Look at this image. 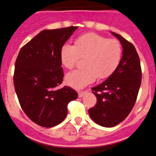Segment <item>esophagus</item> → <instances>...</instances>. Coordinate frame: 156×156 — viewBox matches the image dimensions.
I'll list each match as a JSON object with an SVG mask.
<instances>
[{"instance_id":"esophagus-1","label":"esophagus","mask_w":156,"mask_h":156,"mask_svg":"<svg viewBox=\"0 0 156 156\" xmlns=\"http://www.w3.org/2000/svg\"><path fill=\"white\" fill-rule=\"evenodd\" d=\"M87 90H83V91H79L78 92V96H79L80 98L82 97V96H83L84 94H86L87 93Z\"/></svg>"}]
</instances>
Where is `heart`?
<instances>
[{
  "mask_svg": "<svg viewBox=\"0 0 156 156\" xmlns=\"http://www.w3.org/2000/svg\"><path fill=\"white\" fill-rule=\"evenodd\" d=\"M122 48L115 39H108L95 33L80 36L74 46L64 44L60 51L62 65L73 69L79 59L84 68L69 73L66 81L75 88H81L96 80L109 78L119 66L122 60Z\"/></svg>",
  "mask_w": 156,
  "mask_h": 156,
  "instance_id": "b5f03b06",
  "label": "heart"
}]
</instances>
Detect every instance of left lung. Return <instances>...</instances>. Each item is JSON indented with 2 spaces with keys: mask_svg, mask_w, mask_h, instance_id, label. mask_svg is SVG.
Returning a JSON list of instances; mask_svg holds the SVG:
<instances>
[{
  "mask_svg": "<svg viewBox=\"0 0 156 156\" xmlns=\"http://www.w3.org/2000/svg\"><path fill=\"white\" fill-rule=\"evenodd\" d=\"M112 34L120 41L123 48L122 60L106 81L92 88L97 101L88 111L95 122L108 128L118 125L130 114L142 78L140 58L134 45L119 34Z\"/></svg>",
  "mask_w": 156,
  "mask_h": 156,
  "instance_id": "8db88e82",
  "label": "left lung"
}]
</instances>
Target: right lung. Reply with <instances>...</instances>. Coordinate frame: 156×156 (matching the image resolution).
<instances>
[{"mask_svg": "<svg viewBox=\"0 0 156 156\" xmlns=\"http://www.w3.org/2000/svg\"><path fill=\"white\" fill-rule=\"evenodd\" d=\"M78 27L42 30L21 48L13 75L15 90L24 114L42 127L63 122L67 105L78 97L63 81L60 51Z\"/></svg>", "mask_w": 156, "mask_h": 156, "instance_id": "right-lung-1", "label": "right lung"}]
</instances>
